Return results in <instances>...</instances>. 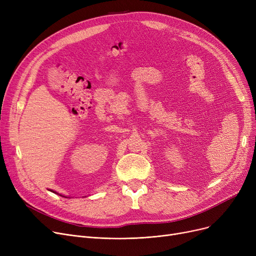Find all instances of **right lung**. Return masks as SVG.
I'll return each mask as SVG.
<instances>
[{"instance_id": "right-lung-1", "label": "right lung", "mask_w": 256, "mask_h": 256, "mask_svg": "<svg viewBox=\"0 0 256 256\" xmlns=\"http://www.w3.org/2000/svg\"><path fill=\"white\" fill-rule=\"evenodd\" d=\"M52 192H54V191H52ZM63 197H64V196H63Z\"/></svg>"}]
</instances>
